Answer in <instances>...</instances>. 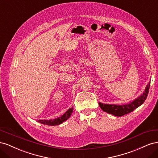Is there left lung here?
<instances>
[{"mask_svg": "<svg viewBox=\"0 0 158 158\" xmlns=\"http://www.w3.org/2000/svg\"><path fill=\"white\" fill-rule=\"evenodd\" d=\"M150 85V84L149 83L147 85L146 88L143 94L130 103L123 105V106H117V105H109L99 103V107H101L103 111L107 113L113 114V115L117 117H122L125 115V114L132 112L134 110L136 109L138 107L140 106L145 102L148 92H149Z\"/></svg>", "mask_w": 158, "mask_h": 158, "instance_id": "left-lung-1", "label": "left lung"}]
</instances>
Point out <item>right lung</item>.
<instances>
[{"instance_id": "obj_1", "label": "right lung", "mask_w": 158, "mask_h": 158, "mask_svg": "<svg viewBox=\"0 0 158 158\" xmlns=\"http://www.w3.org/2000/svg\"><path fill=\"white\" fill-rule=\"evenodd\" d=\"M73 108L69 109L68 111L63 114V115H62L58 118L51 119V120H39L38 122L41 124H44V125H49V126L59 125L60 124L63 123L64 121L67 120V119L70 117L72 113H73Z\"/></svg>"}]
</instances>
